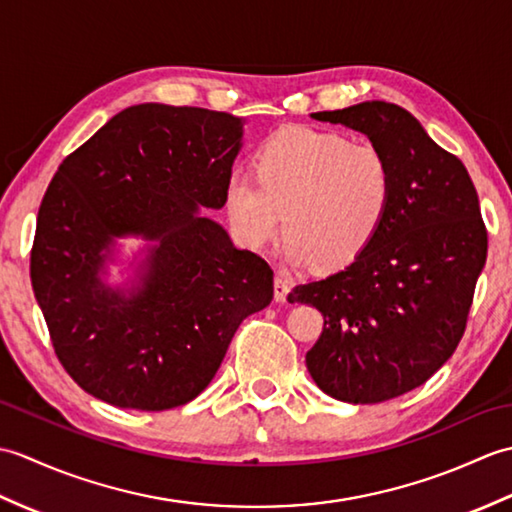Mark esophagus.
I'll use <instances>...</instances> for the list:
<instances>
[{"mask_svg":"<svg viewBox=\"0 0 512 512\" xmlns=\"http://www.w3.org/2000/svg\"><path fill=\"white\" fill-rule=\"evenodd\" d=\"M290 292V284L284 279V277H275V301L277 303H284L286 297Z\"/></svg>","mask_w":512,"mask_h":512,"instance_id":"1","label":"esophagus"}]
</instances>
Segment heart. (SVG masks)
<instances>
[{"mask_svg": "<svg viewBox=\"0 0 512 512\" xmlns=\"http://www.w3.org/2000/svg\"><path fill=\"white\" fill-rule=\"evenodd\" d=\"M253 176L226 180L224 211L235 237L264 248L284 215L295 264L341 270L372 246L394 200V171L372 143L312 127L270 134L250 160Z\"/></svg>", "mask_w": 512, "mask_h": 512, "instance_id": "obj_1", "label": "heart"}]
</instances>
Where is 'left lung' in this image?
Returning a JSON list of instances; mask_svg holds the SVG:
<instances>
[{"mask_svg": "<svg viewBox=\"0 0 512 512\" xmlns=\"http://www.w3.org/2000/svg\"><path fill=\"white\" fill-rule=\"evenodd\" d=\"M310 116L365 134L394 171V200L372 246L288 295L323 314L306 354L314 383L336 400L374 405L427 383L455 352L486 264V226L462 160L407 110L365 101Z\"/></svg>", "mask_w": 512, "mask_h": 512, "instance_id": "obj_1", "label": "left lung"}]
</instances>
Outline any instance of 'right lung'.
Wrapping results in <instances>:
<instances>
[{
    "instance_id": "add662e5",
    "label": "right lung",
    "mask_w": 512,
    "mask_h": 512,
    "mask_svg": "<svg viewBox=\"0 0 512 512\" xmlns=\"http://www.w3.org/2000/svg\"><path fill=\"white\" fill-rule=\"evenodd\" d=\"M244 118L143 103L63 160L43 195L32 290L74 383L114 407L165 411L211 383L273 270L204 209H222ZM150 244L125 289L104 284L115 239Z\"/></svg>"
}]
</instances>
